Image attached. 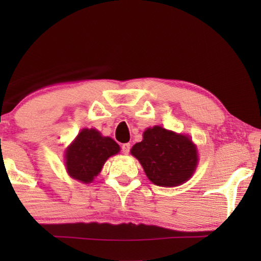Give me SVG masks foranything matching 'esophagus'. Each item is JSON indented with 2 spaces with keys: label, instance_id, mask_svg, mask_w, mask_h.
Instances as JSON below:
<instances>
[{
  "label": "esophagus",
  "instance_id": "34e87169",
  "mask_svg": "<svg viewBox=\"0 0 261 261\" xmlns=\"http://www.w3.org/2000/svg\"><path fill=\"white\" fill-rule=\"evenodd\" d=\"M121 149H122V153H124V154H128L130 151V144H123L121 146Z\"/></svg>",
  "mask_w": 261,
  "mask_h": 261
}]
</instances>
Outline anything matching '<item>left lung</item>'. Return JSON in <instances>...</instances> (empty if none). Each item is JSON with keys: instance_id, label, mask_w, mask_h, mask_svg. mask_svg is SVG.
<instances>
[{"instance_id": "1", "label": "left lung", "mask_w": 261, "mask_h": 261, "mask_svg": "<svg viewBox=\"0 0 261 261\" xmlns=\"http://www.w3.org/2000/svg\"><path fill=\"white\" fill-rule=\"evenodd\" d=\"M130 152L148 179L158 187L183 184L197 166V149L191 139L159 126L147 128L144 140L135 144Z\"/></svg>"}]
</instances>
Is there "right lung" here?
Returning a JSON list of instances; mask_svg holds the SVG:
<instances>
[{"mask_svg": "<svg viewBox=\"0 0 261 261\" xmlns=\"http://www.w3.org/2000/svg\"><path fill=\"white\" fill-rule=\"evenodd\" d=\"M120 151L112 138L96 129H83L66 149V169L74 179L90 183L102 170L106 160Z\"/></svg>", "mask_w": 261, "mask_h": 261, "instance_id": "add662e5", "label": "right lung"}]
</instances>
